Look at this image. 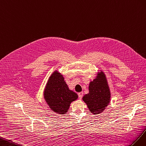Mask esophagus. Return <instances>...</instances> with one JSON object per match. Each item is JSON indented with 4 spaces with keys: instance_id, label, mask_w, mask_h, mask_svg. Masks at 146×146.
<instances>
[{
    "instance_id": "esophagus-1",
    "label": "esophagus",
    "mask_w": 146,
    "mask_h": 146,
    "mask_svg": "<svg viewBox=\"0 0 146 146\" xmlns=\"http://www.w3.org/2000/svg\"><path fill=\"white\" fill-rule=\"evenodd\" d=\"M82 96H83V92H80V93H78L79 98L81 99V98H82Z\"/></svg>"
}]
</instances>
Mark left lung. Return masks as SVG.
<instances>
[{
  "mask_svg": "<svg viewBox=\"0 0 146 146\" xmlns=\"http://www.w3.org/2000/svg\"><path fill=\"white\" fill-rule=\"evenodd\" d=\"M89 93L82 98L90 111L94 114L101 113L110 102V92L103 72L89 84Z\"/></svg>",
  "mask_w": 146,
  "mask_h": 146,
  "instance_id": "left-lung-1",
  "label": "left lung"
}]
</instances>
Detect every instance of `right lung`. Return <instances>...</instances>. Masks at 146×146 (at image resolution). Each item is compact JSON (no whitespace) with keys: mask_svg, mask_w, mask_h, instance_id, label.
Returning <instances> with one entry per match:
<instances>
[{"mask_svg":"<svg viewBox=\"0 0 146 146\" xmlns=\"http://www.w3.org/2000/svg\"><path fill=\"white\" fill-rule=\"evenodd\" d=\"M44 97L49 108L56 113L64 114L67 112L71 103L78 98V95L68 89L63 76L54 72L46 86Z\"/></svg>","mask_w":146,"mask_h":146,"instance_id":"right-lung-1","label":"right lung"}]
</instances>
